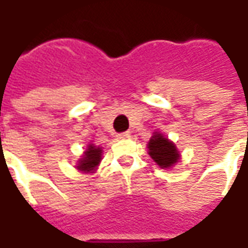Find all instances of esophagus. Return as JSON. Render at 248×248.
<instances>
[{
    "instance_id": "obj_1",
    "label": "esophagus",
    "mask_w": 248,
    "mask_h": 248,
    "mask_svg": "<svg viewBox=\"0 0 248 248\" xmlns=\"http://www.w3.org/2000/svg\"><path fill=\"white\" fill-rule=\"evenodd\" d=\"M117 137H118L119 140H127V138H130V133H129V131H124V133H119Z\"/></svg>"
}]
</instances>
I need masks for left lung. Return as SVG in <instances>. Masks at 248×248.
Segmentation results:
<instances>
[{
  "label": "left lung",
  "mask_w": 248,
  "mask_h": 248,
  "mask_svg": "<svg viewBox=\"0 0 248 248\" xmlns=\"http://www.w3.org/2000/svg\"><path fill=\"white\" fill-rule=\"evenodd\" d=\"M147 149H149V154L151 158L162 169L171 167L179 159V153H178L177 147L174 146L172 142H170L159 133H155L151 137Z\"/></svg>",
  "instance_id": "8db88e82"
}]
</instances>
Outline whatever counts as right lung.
<instances>
[{
  "mask_svg": "<svg viewBox=\"0 0 248 248\" xmlns=\"http://www.w3.org/2000/svg\"><path fill=\"white\" fill-rule=\"evenodd\" d=\"M101 153L102 150L99 147H95V146H89L87 150L85 151V155L79 161V165H78V169L81 171H92L95 167L98 166V163L101 162Z\"/></svg>",
  "mask_w": 248,
  "mask_h": 248,
  "instance_id": "add662e5",
  "label": "right lung"
}]
</instances>
